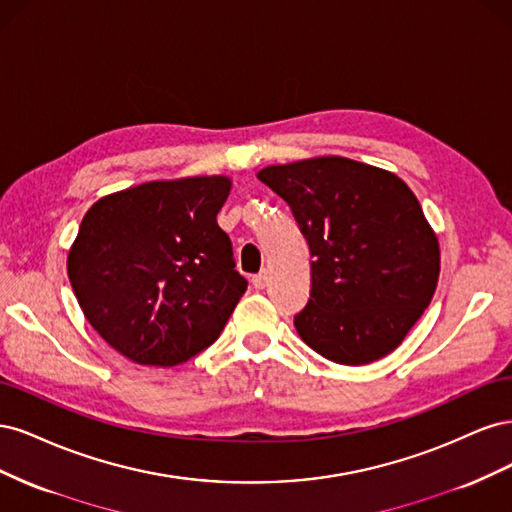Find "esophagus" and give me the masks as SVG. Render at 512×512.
<instances>
[{
	"mask_svg": "<svg viewBox=\"0 0 512 512\" xmlns=\"http://www.w3.org/2000/svg\"><path fill=\"white\" fill-rule=\"evenodd\" d=\"M267 282H269V277H267V271H260L258 275H254L252 277V284H254V288L256 290H262L267 286Z\"/></svg>",
	"mask_w": 512,
	"mask_h": 512,
	"instance_id": "1",
	"label": "esophagus"
}]
</instances>
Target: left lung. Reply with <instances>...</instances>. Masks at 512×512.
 <instances>
[{
  "label": "left lung",
  "instance_id": "8db88e82",
  "mask_svg": "<svg viewBox=\"0 0 512 512\" xmlns=\"http://www.w3.org/2000/svg\"><path fill=\"white\" fill-rule=\"evenodd\" d=\"M292 209L312 254L303 342L339 365L393 352L431 303L440 245L414 192L389 170L339 156L256 175Z\"/></svg>",
  "mask_w": 512,
  "mask_h": 512
}]
</instances>
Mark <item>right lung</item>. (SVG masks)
Returning <instances> with one entry per match:
<instances>
[{
    "instance_id": "obj_1",
    "label": "right lung",
    "mask_w": 512,
    "mask_h": 512,
    "mask_svg": "<svg viewBox=\"0 0 512 512\" xmlns=\"http://www.w3.org/2000/svg\"><path fill=\"white\" fill-rule=\"evenodd\" d=\"M224 175L149 181L91 205L68 252L85 318L138 365L175 367L220 337L247 288L218 226Z\"/></svg>"
}]
</instances>
